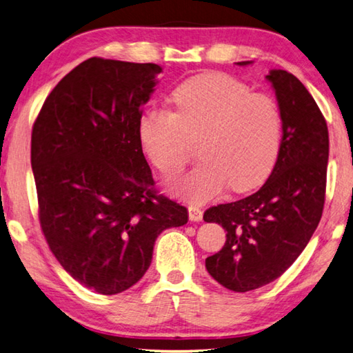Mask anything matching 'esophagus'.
<instances>
[{"instance_id":"obj_1","label":"esophagus","mask_w":353,"mask_h":353,"mask_svg":"<svg viewBox=\"0 0 353 353\" xmlns=\"http://www.w3.org/2000/svg\"><path fill=\"white\" fill-rule=\"evenodd\" d=\"M189 218H190V221H201L203 210L196 208V205H189Z\"/></svg>"}]
</instances>
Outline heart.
<instances>
[{
  "instance_id": "heart-1",
  "label": "heart",
  "mask_w": 353,
  "mask_h": 353,
  "mask_svg": "<svg viewBox=\"0 0 353 353\" xmlns=\"http://www.w3.org/2000/svg\"><path fill=\"white\" fill-rule=\"evenodd\" d=\"M174 110L152 108L139 118L144 154L164 175L190 161L198 141L203 159L189 174L174 178L169 189L192 203H205L230 185L248 192L265 181L281 152L283 115L268 94L252 92L239 79L205 73L174 90Z\"/></svg>"
}]
</instances>
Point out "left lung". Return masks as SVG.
I'll use <instances>...</instances> for the list:
<instances>
[{
	"instance_id": "8db88e82",
	"label": "left lung",
	"mask_w": 353,
	"mask_h": 353,
	"mask_svg": "<svg viewBox=\"0 0 353 353\" xmlns=\"http://www.w3.org/2000/svg\"><path fill=\"white\" fill-rule=\"evenodd\" d=\"M265 78L274 85L283 115L275 168L255 194L209 208L203 216L228 232L223 249L205 258V269L234 292L263 288L281 276L307 245L324 209L329 159L325 119L295 75L270 70Z\"/></svg>"
}]
</instances>
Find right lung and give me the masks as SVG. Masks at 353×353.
Wrapping results in <instances>:
<instances>
[{
    "label": "right lung",
    "mask_w": 353,
    "mask_h": 353,
    "mask_svg": "<svg viewBox=\"0 0 353 353\" xmlns=\"http://www.w3.org/2000/svg\"><path fill=\"white\" fill-rule=\"evenodd\" d=\"M161 70L85 59L55 85L32 128L46 241L73 280L101 295L141 280L158 235L189 218L184 205L158 194L138 137Z\"/></svg>",
    "instance_id": "obj_1"
}]
</instances>
